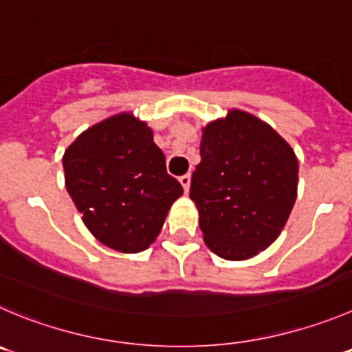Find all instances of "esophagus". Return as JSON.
<instances>
[{
  "label": "esophagus",
  "mask_w": 352,
  "mask_h": 352,
  "mask_svg": "<svg viewBox=\"0 0 352 352\" xmlns=\"http://www.w3.org/2000/svg\"><path fill=\"white\" fill-rule=\"evenodd\" d=\"M190 182H192V176H190V174H183V176H179V183H182L185 192H188L190 190Z\"/></svg>",
  "instance_id": "obj_1"
}]
</instances>
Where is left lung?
I'll use <instances>...</instances> for the list:
<instances>
[{
	"label": "left lung",
	"mask_w": 352,
	"mask_h": 352,
	"mask_svg": "<svg viewBox=\"0 0 352 352\" xmlns=\"http://www.w3.org/2000/svg\"><path fill=\"white\" fill-rule=\"evenodd\" d=\"M200 157L190 199L207 247L228 261L267 249L296 204L299 164L289 143L257 117L230 110L204 128Z\"/></svg>",
	"instance_id": "8db88e82"
}]
</instances>
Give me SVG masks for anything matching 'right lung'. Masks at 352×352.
Here are the masks:
<instances>
[{"label": "right lung", "instance_id": "right-lung-1", "mask_svg": "<svg viewBox=\"0 0 352 352\" xmlns=\"http://www.w3.org/2000/svg\"><path fill=\"white\" fill-rule=\"evenodd\" d=\"M65 186L89 232L119 252L148 249L182 197L152 129L129 113L86 129L63 153Z\"/></svg>", "mask_w": 352, "mask_h": 352}]
</instances>
